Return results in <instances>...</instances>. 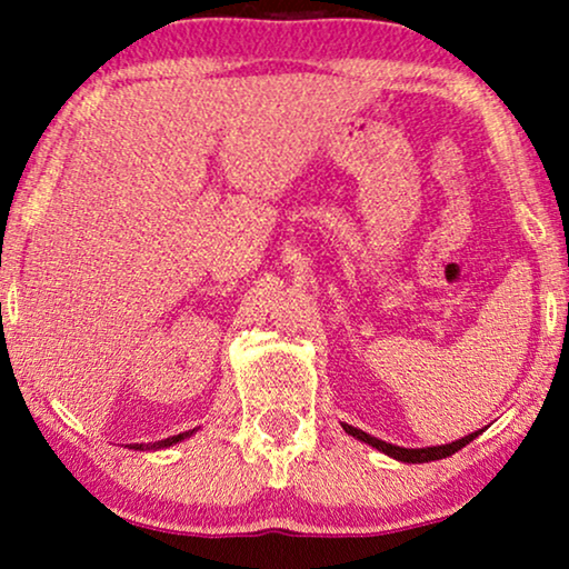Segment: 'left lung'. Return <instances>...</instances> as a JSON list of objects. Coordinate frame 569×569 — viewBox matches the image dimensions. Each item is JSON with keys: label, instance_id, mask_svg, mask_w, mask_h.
Returning <instances> with one entry per match:
<instances>
[{"label": "left lung", "instance_id": "1", "mask_svg": "<svg viewBox=\"0 0 569 569\" xmlns=\"http://www.w3.org/2000/svg\"><path fill=\"white\" fill-rule=\"evenodd\" d=\"M341 427H345V432H347V435H352V438L362 440V442H368V446L378 448L380 453L391 456V458H396V461H403V463H427V461H440V458H448V456L458 453V450H461L463 446H469V442H471L473 438H477V435H481V430H479V432H471V435H466V438H461V440L448 442V446H432V448H399V446H391V442H386V440L372 438V435L362 432V430H357V427H352V425H341Z\"/></svg>", "mask_w": 569, "mask_h": 569}]
</instances>
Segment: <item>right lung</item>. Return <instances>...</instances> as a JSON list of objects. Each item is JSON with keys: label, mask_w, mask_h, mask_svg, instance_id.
<instances>
[{"label": "right lung", "mask_w": 569, "mask_h": 569, "mask_svg": "<svg viewBox=\"0 0 569 569\" xmlns=\"http://www.w3.org/2000/svg\"><path fill=\"white\" fill-rule=\"evenodd\" d=\"M189 435H193V430L181 432V435H173V438H166V440H158V442H150V446H142V442H137L134 450H160V448H170V446H176L178 440L189 438Z\"/></svg>", "instance_id": "add662e5"}]
</instances>
